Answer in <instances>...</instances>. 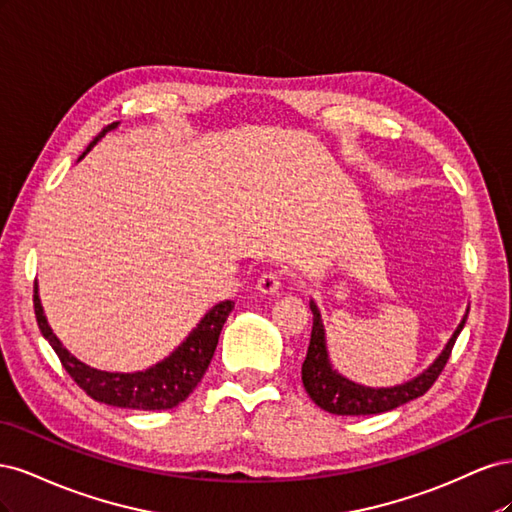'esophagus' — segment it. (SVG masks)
Masks as SVG:
<instances>
[{
	"mask_svg": "<svg viewBox=\"0 0 512 512\" xmlns=\"http://www.w3.org/2000/svg\"><path fill=\"white\" fill-rule=\"evenodd\" d=\"M282 288V275L269 271V273H262L256 282V290L262 294H277Z\"/></svg>",
	"mask_w": 512,
	"mask_h": 512,
	"instance_id": "obj_1",
	"label": "esophagus"
}]
</instances>
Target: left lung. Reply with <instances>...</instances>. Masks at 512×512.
I'll use <instances>...</instances> for the list:
<instances>
[{
	"label": "left lung",
	"instance_id": "obj_1",
	"mask_svg": "<svg viewBox=\"0 0 512 512\" xmlns=\"http://www.w3.org/2000/svg\"><path fill=\"white\" fill-rule=\"evenodd\" d=\"M309 309H312L314 314V324H312V337H309L307 356L301 367V380L307 395L312 397V401L318 408L339 416H365V414L389 412L408 404V401L416 397L425 395L431 389V384L436 382L438 376L442 374L448 356H451V350L455 346V339L459 337L463 324L468 320V309H466V316L461 318L459 327L446 342L444 350L436 356V361H433L423 374H418L416 378L404 384L386 386V389L384 386L382 389H374V386H365V384L348 380L333 367L329 359L327 333H324L320 309L314 301H309Z\"/></svg>",
	"mask_w": 512,
	"mask_h": 512
}]
</instances>
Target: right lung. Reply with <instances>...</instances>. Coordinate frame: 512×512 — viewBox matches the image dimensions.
I'll use <instances>...</instances> for the list:
<instances>
[{"label": "right lung", "instance_id": "obj_1", "mask_svg": "<svg viewBox=\"0 0 512 512\" xmlns=\"http://www.w3.org/2000/svg\"><path fill=\"white\" fill-rule=\"evenodd\" d=\"M119 126V121H113L106 126L94 141L85 149L98 145L106 132H111ZM85 153L81 158H85ZM235 301H220L213 305L209 312L200 318V322L190 331V335L170 352L166 359L151 365L143 371H102L96 367H89L87 363L79 361L76 356L59 342V337L53 333L49 320L44 316V309L40 303L38 284H34V309L40 333L44 335L59 356L61 365L72 376V380L81 386V389L91 397L115 408H128V410H170L179 406L181 401L188 399V395L196 389V384L203 380L205 371L213 359L215 346L222 333L226 318L230 316Z\"/></svg>", "mask_w": 512, "mask_h": 512}]
</instances>
